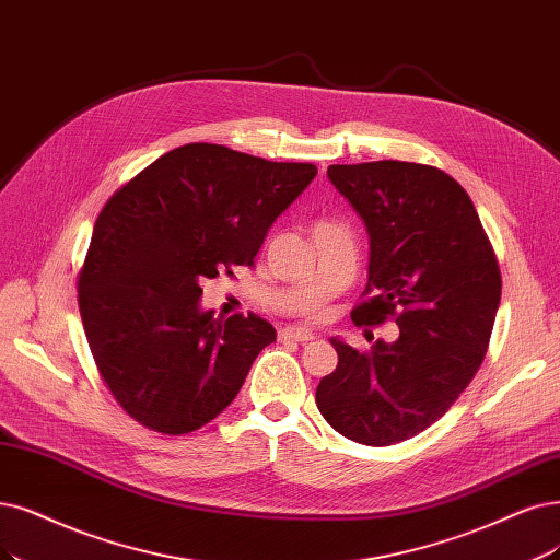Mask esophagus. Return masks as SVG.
<instances>
[{
    "label": "esophagus",
    "instance_id": "1",
    "mask_svg": "<svg viewBox=\"0 0 560 560\" xmlns=\"http://www.w3.org/2000/svg\"><path fill=\"white\" fill-rule=\"evenodd\" d=\"M279 339L281 341H298V343H308L314 341L316 337L308 332V329H302V327H285L279 332Z\"/></svg>",
    "mask_w": 560,
    "mask_h": 560
}]
</instances>
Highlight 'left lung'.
<instances>
[{
	"mask_svg": "<svg viewBox=\"0 0 560 560\" xmlns=\"http://www.w3.org/2000/svg\"><path fill=\"white\" fill-rule=\"evenodd\" d=\"M364 219L371 258L355 325L395 320L399 339L358 350L332 339L339 364L316 404L341 436L385 447L418 436L459 399L487 355L501 267L464 186L410 161L329 165Z\"/></svg>",
	"mask_w": 560,
	"mask_h": 560,
	"instance_id": "1",
	"label": "left lung"
}]
</instances>
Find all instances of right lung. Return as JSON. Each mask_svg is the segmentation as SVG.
<instances>
[{
  "instance_id": "add662e5",
  "label": "right lung",
  "mask_w": 560,
  "mask_h": 560,
  "mask_svg": "<svg viewBox=\"0 0 560 560\" xmlns=\"http://www.w3.org/2000/svg\"><path fill=\"white\" fill-rule=\"evenodd\" d=\"M316 173L314 163L191 142L103 205L78 306L98 376L138 424L179 436L233 404L277 332L256 314L200 312V283L254 265L267 228Z\"/></svg>"
}]
</instances>
